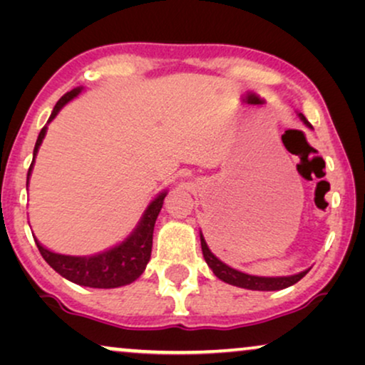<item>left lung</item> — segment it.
Masks as SVG:
<instances>
[{"instance_id": "8db88e82", "label": "left lung", "mask_w": 365, "mask_h": 365, "mask_svg": "<svg viewBox=\"0 0 365 365\" xmlns=\"http://www.w3.org/2000/svg\"><path fill=\"white\" fill-rule=\"evenodd\" d=\"M297 114H299V118H301V121L306 124L307 128L312 129L311 123L307 121L306 116H304L302 113H297ZM199 236H201L202 256H204V259H206L207 266L212 269V272L216 274V277H219L224 282L231 284V286L251 289V291H281V289H286L289 286H292V284H296L297 281H301V279L309 272V269H307V271L294 274V276H284V277L251 276V274L241 272V271H237V269H232V267H229L227 264H224L221 259H217L216 256H214V254L211 252V249L207 247L206 241H204L202 232L199 234Z\"/></svg>"}]
</instances>
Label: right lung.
I'll use <instances>...</instances> for the list:
<instances>
[{
  "label": "right lung",
  "mask_w": 365,
  "mask_h": 365,
  "mask_svg": "<svg viewBox=\"0 0 365 365\" xmlns=\"http://www.w3.org/2000/svg\"><path fill=\"white\" fill-rule=\"evenodd\" d=\"M83 91V88H74L73 91L64 94V96L56 103L53 108L51 116H49L48 123H51L58 113L61 111L64 104H68L71 99L78 96ZM48 126H44L39 133L34 144L33 151V163L28 171V182L29 176H31L34 158H36L38 149L41 146L44 136H46ZM168 191L159 194L154 201L149 202V206L144 211L141 221L134 227V231L108 251L94 254V256H64V254H58L46 249L36 241V246L41 252L44 261L51 266L58 274H61L64 279L71 281L78 286L84 287H94V289H114L126 286L136 281L146 269L149 259H151V249H153V231L154 224H156L158 214L161 212L164 197H166Z\"/></svg>",
  "instance_id": "add662e5"
}]
</instances>
